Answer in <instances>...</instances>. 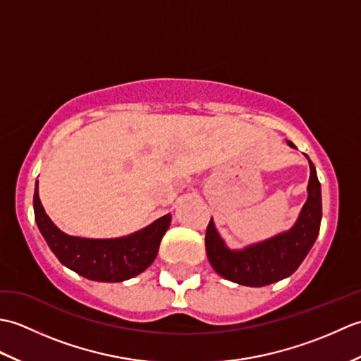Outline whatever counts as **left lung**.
Instances as JSON below:
<instances>
[{"label":"left lung","mask_w":361,"mask_h":361,"mask_svg":"<svg viewBox=\"0 0 361 361\" xmlns=\"http://www.w3.org/2000/svg\"><path fill=\"white\" fill-rule=\"evenodd\" d=\"M287 142L291 149H296L293 142ZM305 158L309 159L310 166L309 197L296 224L288 231L260 243L250 245L243 250H229L211 219L204 237L206 255L209 264L221 278L240 286L264 287L293 274L309 255L319 233L323 208H321V185L317 169L307 155Z\"/></svg>","instance_id":"obj_1"}]
</instances>
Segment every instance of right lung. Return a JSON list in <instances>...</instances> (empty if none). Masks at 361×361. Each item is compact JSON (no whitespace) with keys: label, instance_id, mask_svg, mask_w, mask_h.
<instances>
[{"label":"right lung","instance_id":"right-lung-1","mask_svg":"<svg viewBox=\"0 0 361 361\" xmlns=\"http://www.w3.org/2000/svg\"><path fill=\"white\" fill-rule=\"evenodd\" d=\"M34 212L38 229L60 262L83 278L99 282H122L149 268L171 225V214H166L141 231L119 239L68 235L46 216L38 197V181L34 192Z\"/></svg>","mask_w":361,"mask_h":361}]
</instances>
